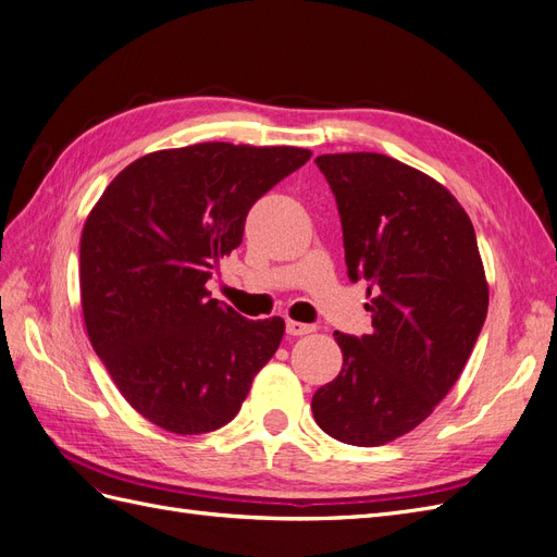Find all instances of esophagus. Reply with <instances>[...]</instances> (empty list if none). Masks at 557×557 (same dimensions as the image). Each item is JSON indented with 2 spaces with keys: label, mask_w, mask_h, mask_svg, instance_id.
<instances>
[{
  "label": "esophagus",
  "mask_w": 557,
  "mask_h": 557,
  "mask_svg": "<svg viewBox=\"0 0 557 557\" xmlns=\"http://www.w3.org/2000/svg\"><path fill=\"white\" fill-rule=\"evenodd\" d=\"M285 332H288L290 336H305V334L313 332V325L297 323V320H285Z\"/></svg>",
  "instance_id": "obj_1"
}]
</instances>
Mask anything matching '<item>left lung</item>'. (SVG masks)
I'll list each match as a JSON object with an SVG mask.
<instances>
[{
    "label": "left lung",
    "mask_w": 557,
    "mask_h": 557,
    "mask_svg": "<svg viewBox=\"0 0 557 557\" xmlns=\"http://www.w3.org/2000/svg\"><path fill=\"white\" fill-rule=\"evenodd\" d=\"M339 209L348 278L372 332H334L342 372L318 387L320 430L350 446L411 432L462 374L487 313L474 225L442 183L381 153L318 156Z\"/></svg>",
    "instance_id": "8db88e82"
}]
</instances>
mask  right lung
<instances>
[{
  "mask_svg": "<svg viewBox=\"0 0 557 557\" xmlns=\"http://www.w3.org/2000/svg\"><path fill=\"white\" fill-rule=\"evenodd\" d=\"M293 146L195 144L134 160L81 234V305L117 391L150 423L205 434L239 413L283 318L248 320L207 290L250 207L307 164Z\"/></svg>",
  "mask_w": 557,
  "mask_h": 557,
  "instance_id": "obj_1",
  "label": "right lung"
}]
</instances>
